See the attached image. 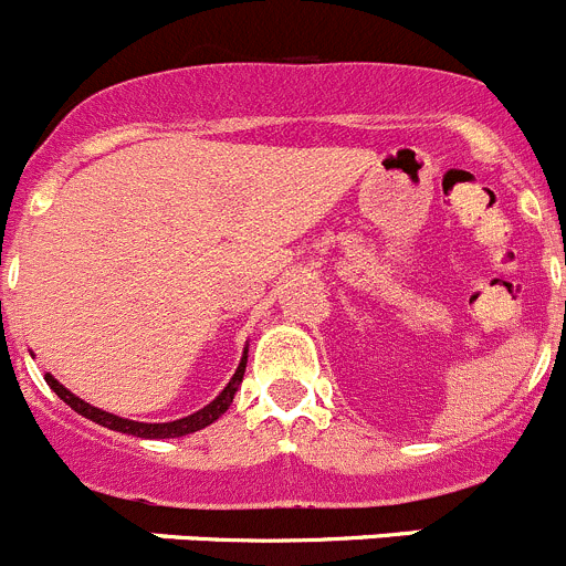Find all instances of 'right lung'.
Masks as SVG:
<instances>
[{
	"instance_id": "right-lung-1",
	"label": "right lung",
	"mask_w": 566,
	"mask_h": 566,
	"mask_svg": "<svg viewBox=\"0 0 566 566\" xmlns=\"http://www.w3.org/2000/svg\"><path fill=\"white\" fill-rule=\"evenodd\" d=\"M247 353H250V349L244 347V355H241V360H239V369H235V375L230 378V384L219 391L217 400L208 402V406L199 408V411L188 413V417L175 419V422H136V419L116 417V413H107V411H102V408H94V406H88L85 400H80V397L72 395V391H69L61 380L52 378L50 373H46L44 378H46V384H50V389L55 391V395L61 397L66 406H72L74 411L83 413V417L91 419V422L102 424V428L118 430V433H127V436H138V439H177V436H188V433H193V430L208 428V424H213L224 411H228L230 402H233V397H235V391H239L241 380H244Z\"/></svg>"
}]
</instances>
